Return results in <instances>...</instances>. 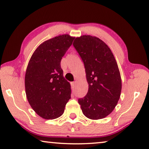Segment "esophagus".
<instances>
[{"label": "esophagus", "instance_id": "1", "mask_svg": "<svg viewBox=\"0 0 149 149\" xmlns=\"http://www.w3.org/2000/svg\"><path fill=\"white\" fill-rule=\"evenodd\" d=\"M75 84H76V82H71V86H72V88L74 87Z\"/></svg>", "mask_w": 149, "mask_h": 149}]
</instances>
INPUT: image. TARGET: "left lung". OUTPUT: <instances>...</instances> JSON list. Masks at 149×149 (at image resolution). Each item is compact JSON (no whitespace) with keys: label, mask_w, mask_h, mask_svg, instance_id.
<instances>
[{"label":"left lung","mask_w":149,"mask_h":149,"mask_svg":"<svg viewBox=\"0 0 149 149\" xmlns=\"http://www.w3.org/2000/svg\"><path fill=\"white\" fill-rule=\"evenodd\" d=\"M73 45L83 61L88 91L79 99L82 113L96 120L110 114L118 104L121 79L118 63L108 45L90 35L77 37Z\"/></svg>","instance_id":"left-lung-1"}]
</instances>
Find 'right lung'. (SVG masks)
Listing matches in <instances>:
<instances>
[{
	"label": "right lung",
	"mask_w": 149,
	"mask_h": 149,
	"mask_svg": "<svg viewBox=\"0 0 149 149\" xmlns=\"http://www.w3.org/2000/svg\"><path fill=\"white\" fill-rule=\"evenodd\" d=\"M74 39L63 34L46 40L29 61L25 74L26 97L34 111L45 119L62 116L70 98V84L63 77L61 61Z\"/></svg>",
	"instance_id": "1"
}]
</instances>
